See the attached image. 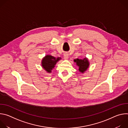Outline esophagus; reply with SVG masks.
<instances>
[{
    "label": "esophagus",
    "mask_w": 128,
    "mask_h": 128,
    "mask_svg": "<svg viewBox=\"0 0 128 128\" xmlns=\"http://www.w3.org/2000/svg\"><path fill=\"white\" fill-rule=\"evenodd\" d=\"M68 58V54H64V59H67Z\"/></svg>",
    "instance_id": "34e87169"
}]
</instances>
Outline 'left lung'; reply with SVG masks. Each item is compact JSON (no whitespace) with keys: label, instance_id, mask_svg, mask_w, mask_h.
I'll return each instance as SVG.
<instances>
[{"label":"left lung","instance_id":"1","mask_svg":"<svg viewBox=\"0 0 128 128\" xmlns=\"http://www.w3.org/2000/svg\"><path fill=\"white\" fill-rule=\"evenodd\" d=\"M75 62H76L77 65L79 67V71L82 72H84L88 67L89 63L87 59L86 58L84 59H75L74 60Z\"/></svg>","mask_w":128,"mask_h":128}]
</instances>
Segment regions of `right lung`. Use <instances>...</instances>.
Segmentation results:
<instances>
[{"label":"right lung","mask_w":128,"mask_h":128,"mask_svg":"<svg viewBox=\"0 0 128 128\" xmlns=\"http://www.w3.org/2000/svg\"><path fill=\"white\" fill-rule=\"evenodd\" d=\"M60 59L61 58H57L56 59L50 55H46L42 60V66L48 72L50 73Z\"/></svg>","instance_id":"obj_1"}]
</instances>
